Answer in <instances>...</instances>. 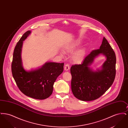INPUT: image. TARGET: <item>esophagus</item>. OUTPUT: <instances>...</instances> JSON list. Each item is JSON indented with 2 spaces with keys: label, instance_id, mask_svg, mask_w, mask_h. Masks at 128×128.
Listing matches in <instances>:
<instances>
[{
  "label": "esophagus",
  "instance_id": "esophagus-1",
  "mask_svg": "<svg viewBox=\"0 0 128 128\" xmlns=\"http://www.w3.org/2000/svg\"><path fill=\"white\" fill-rule=\"evenodd\" d=\"M70 65L68 64H67L65 65V67H64V70H66V71H68L69 69H70Z\"/></svg>",
  "mask_w": 128,
  "mask_h": 128
}]
</instances>
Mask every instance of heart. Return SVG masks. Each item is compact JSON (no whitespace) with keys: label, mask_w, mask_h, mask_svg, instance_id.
<instances>
[{"label":"heart","mask_w":128,"mask_h":128,"mask_svg":"<svg viewBox=\"0 0 128 128\" xmlns=\"http://www.w3.org/2000/svg\"><path fill=\"white\" fill-rule=\"evenodd\" d=\"M79 44L80 42L79 41L75 42L67 46L65 48L64 50L67 53H72L79 46ZM85 53L86 51L85 48H82L78 50L73 54L72 56V60L73 61L77 63H80L84 60Z\"/></svg>","instance_id":"b5f03b06"}]
</instances>
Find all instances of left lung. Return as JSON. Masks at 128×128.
<instances>
[{"mask_svg": "<svg viewBox=\"0 0 128 128\" xmlns=\"http://www.w3.org/2000/svg\"><path fill=\"white\" fill-rule=\"evenodd\" d=\"M100 54L105 55L107 60L101 70L93 71L89 66ZM116 63L115 53L104 37L99 49L92 50L82 64H75L70 68L72 90L75 97L82 101H89L102 96L114 81Z\"/></svg>", "mask_w": 128, "mask_h": 128, "instance_id": "left-lung-1", "label": "left lung"}]
</instances>
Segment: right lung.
Returning <instances> with one entry per match:
<instances>
[{"instance_id": "right-lung-1", "label": "right lung", "mask_w": 128, "mask_h": 128, "mask_svg": "<svg viewBox=\"0 0 128 128\" xmlns=\"http://www.w3.org/2000/svg\"><path fill=\"white\" fill-rule=\"evenodd\" d=\"M30 34V30L25 32L15 46L12 63V76L19 89L25 95L43 100L52 94L53 84L63 71L64 63L46 62L38 69L25 70L22 65V48L23 41Z\"/></svg>"}]
</instances>
